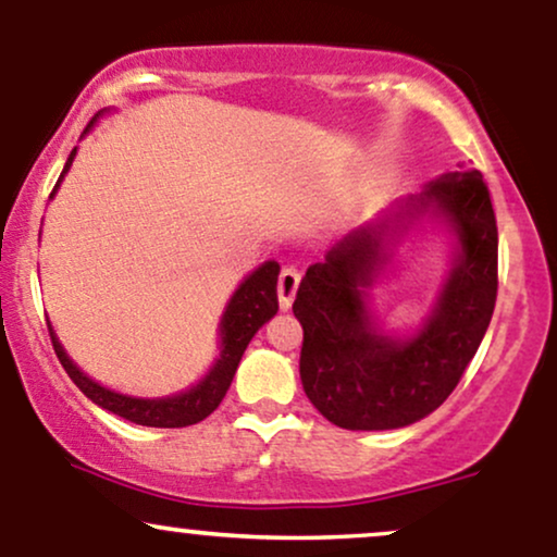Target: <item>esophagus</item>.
Segmentation results:
<instances>
[{"mask_svg":"<svg viewBox=\"0 0 557 557\" xmlns=\"http://www.w3.org/2000/svg\"><path fill=\"white\" fill-rule=\"evenodd\" d=\"M300 285V272L296 267H285L280 272V283H277V293H280V309L287 311L293 306V298H296Z\"/></svg>","mask_w":557,"mask_h":557,"instance_id":"34e87169","label":"esophagus"}]
</instances>
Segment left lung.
I'll list each match as a JSON object with an SVG mask.
<instances>
[{
    "mask_svg": "<svg viewBox=\"0 0 557 557\" xmlns=\"http://www.w3.org/2000/svg\"><path fill=\"white\" fill-rule=\"evenodd\" d=\"M445 228L451 259L425 317L387 329L373 287L403 242ZM497 298V225L482 172L458 168L350 230L300 280L293 314L304 327L306 398L343 430H400L430 417L461 380Z\"/></svg>",
    "mask_w": 557,
    "mask_h": 557,
    "instance_id": "8db88e82",
    "label": "left lung"
}]
</instances>
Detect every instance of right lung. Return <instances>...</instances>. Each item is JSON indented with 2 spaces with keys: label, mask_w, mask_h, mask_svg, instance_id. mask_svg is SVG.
<instances>
[{
  "label": "right lung",
  "mask_w": 557,
  "mask_h": 557,
  "mask_svg": "<svg viewBox=\"0 0 557 557\" xmlns=\"http://www.w3.org/2000/svg\"><path fill=\"white\" fill-rule=\"evenodd\" d=\"M107 112L110 110H101L96 114L91 123L86 125L83 136L91 133L94 125L99 123V117H104ZM75 154H78V146L70 151L65 170H62L60 181H57L49 198H54L57 190H60L67 170L73 168ZM277 274L280 264L270 259L240 280V285L235 287V293L227 300L225 311H222L220 327H216V348H220V354H216L212 367L207 369V374H203L196 385L181 389V393L162 395V398H138V395H125L112 387H104L70 359L65 345L60 343L52 322L47 319L49 335H52L54 343V354L62 367H65L70 380L78 385L81 393L99 408H104V411L117 413V417L133 421V424L159 426V430H175V426L198 424V421L207 419L209 413L220 406L222 398H225L230 382H233L235 372H238V363L243 359V354H246L251 337L277 314Z\"/></svg>",
  "instance_id": "1"
}]
</instances>
